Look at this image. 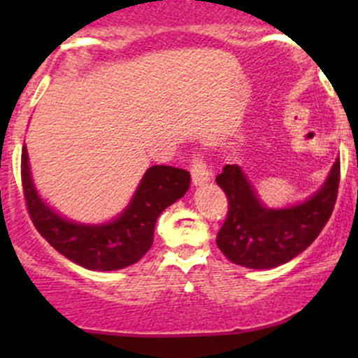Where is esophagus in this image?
Returning a JSON list of instances; mask_svg holds the SVG:
<instances>
[{
    "instance_id": "esophagus-1",
    "label": "esophagus",
    "mask_w": 358,
    "mask_h": 358,
    "mask_svg": "<svg viewBox=\"0 0 358 358\" xmlns=\"http://www.w3.org/2000/svg\"><path fill=\"white\" fill-rule=\"evenodd\" d=\"M190 171H192V180H193V183H195V185L207 183L208 180H210V176H212L210 168L205 165V163L200 158L193 159Z\"/></svg>"
}]
</instances>
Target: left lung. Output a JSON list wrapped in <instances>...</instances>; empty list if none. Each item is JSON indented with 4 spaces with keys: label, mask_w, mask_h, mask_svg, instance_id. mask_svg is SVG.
<instances>
[{
    "label": "left lung",
    "mask_w": 358,
    "mask_h": 358,
    "mask_svg": "<svg viewBox=\"0 0 358 358\" xmlns=\"http://www.w3.org/2000/svg\"><path fill=\"white\" fill-rule=\"evenodd\" d=\"M215 182L229 200L227 219L217 234L219 249L234 264L273 269L310 248L330 219L338 193L340 158L322 187L291 207H266L239 165H225Z\"/></svg>",
    "instance_id": "8db88e82"
}]
</instances>
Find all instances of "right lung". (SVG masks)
I'll list each match as a JSON object with an SVG mask.
<instances>
[{"label":"right lung","instance_id":"add662e5","mask_svg":"<svg viewBox=\"0 0 358 358\" xmlns=\"http://www.w3.org/2000/svg\"><path fill=\"white\" fill-rule=\"evenodd\" d=\"M22 183L31 222L53 249L85 269L116 271L150 250L159 213L187 193L190 173L165 165L148 168L127 207L104 224H80L53 210L35 188L27 146L22 151Z\"/></svg>","mask_w":358,"mask_h":358}]
</instances>
